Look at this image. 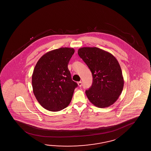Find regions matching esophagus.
Segmentation results:
<instances>
[{
    "mask_svg": "<svg viewBox=\"0 0 151 151\" xmlns=\"http://www.w3.org/2000/svg\"><path fill=\"white\" fill-rule=\"evenodd\" d=\"M77 83H78V86H79L80 87H81V86H82V82H78Z\"/></svg>",
    "mask_w": 151,
    "mask_h": 151,
    "instance_id": "1",
    "label": "esophagus"
}]
</instances>
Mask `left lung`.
<instances>
[{
    "instance_id": "left-lung-1",
    "label": "left lung",
    "mask_w": 151,
    "mask_h": 151,
    "mask_svg": "<svg viewBox=\"0 0 151 151\" xmlns=\"http://www.w3.org/2000/svg\"><path fill=\"white\" fill-rule=\"evenodd\" d=\"M78 54L90 69L93 82L86 93L99 108L113 105L121 94L124 80L119 63L111 53L98 47H84Z\"/></svg>"
}]
</instances>
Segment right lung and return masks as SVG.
Returning a JSON list of instances; mask_svg holds the SVG:
<instances>
[{
    "label": "right lung",
    "mask_w": 151,
    "mask_h": 151,
    "mask_svg": "<svg viewBox=\"0 0 151 151\" xmlns=\"http://www.w3.org/2000/svg\"><path fill=\"white\" fill-rule=\"evenodd\" d=\"M75 52L73 48L61 47L48 52L40 58L32 75L33 92L38 102L49 111L66 108L71 101L77 83L68 68Z\"/></svg>",
    "instance_id": "obj_1"
}]
</instances>
